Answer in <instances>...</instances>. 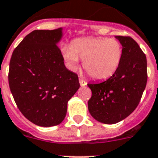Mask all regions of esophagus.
Here are the masks:
<instances>
[{
    "mask_svg": "<svg viewBox=\"0 0 158 158\" xmlns=\"http://www.w3.org/2000/svg\"><path fill=\"white\" fill-rule=\"evenodd\" d=\"M79 83H80V85H81L82 87L87 85V82H86L85 80H83L82 78H79Z\"/></svg>",
    "mask_w": 158,
    "mask_h": 158,
    "instance_id": "34e87169",
    "label": "esophagus"
}]
</instances>
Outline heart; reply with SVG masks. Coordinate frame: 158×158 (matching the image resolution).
Returning a JSON list of instances; mask_svg holds the SVG:
<instances>
[{
    "label": "heart",
    "mask_w": 158,
    "mask_h": 158,
    "mask_svg": "<svg viewBox=\"0 0 158 158\" xmlns=\"http://www.w3.org/2000/svg\"><path fill=\"white\" fill-rule=\"evenodd\" d=\"M64 59L70 69L75 70L79 59L92 78L104 80L116 72L123 60L121 43L107 37H84L75 40L71 46L62 48Z\"/></svg>",
    "instance_id": "heart-1"
}]
</instances>
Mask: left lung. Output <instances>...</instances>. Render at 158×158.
Segmentation results:
<instances>
[{"instance_id": "8db88e82", "label": "left lung", "mask_w": 158, "mask_h": 158, "mask_svg": "<svg viewBox=\"0 0 158 158\" xmlns=\"http://www.w3.org/2000/svg\"><path fill=\"white\" fill-rule=\"evenodd\" d=\"M123 48V60L116 72L100 83H88L92 97L88 110L98 122L114 124L123 120L139 105L145 89L147 59L139 44L130 36L118 35Z\"/></svg>"}]
</instances>
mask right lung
Listing matches in <instances>:
<instances>
[{
    "label": "right lung",
    "mask_w": 158,
    "mask_h": 158,
    "mask_svg": "<svg viewBox=\"0 0 158 158\" xmlns=\"http://www.w3.org/2000/svg\"><path fill=\"white\" fill-rule=\"evenodd\" d=\"M61 31H33L15 48L10 61L9 85L15 103L25 118L40 127L63 121L68 101L80 86L57 45Z\"/></svg>",
    "instance_id": "obj_1"
}]
</instances>
